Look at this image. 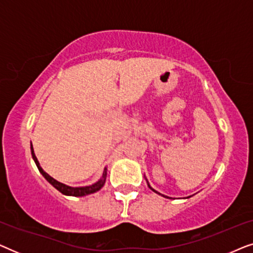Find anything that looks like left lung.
<instances>
[{"mask_svg": "<svg viewBox=\"0 0 253 253\" xmlns=\"http://www.w3.org/2000/svg\"><path fill=\"white\" fill-rule=\"evenodd\" d=\"M148 188H150L151 190H153V191H154V192H157V193H159L158 191H155V190H154V189H152V188H151V186H150V184H148ZM159 195H160V193H159Z\"/></svg>", "mask_w": 253, "mask_h": 253, "instance_id": "8db88e82", "label": "left lung"}]
</instances>
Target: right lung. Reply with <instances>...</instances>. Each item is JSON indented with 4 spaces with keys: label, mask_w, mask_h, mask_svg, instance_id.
Listing matches in <instances>:
<instances>
[{
    "label": "right lung",
    "mask_w": 253,
    "mask_h": 253,
    "mask_svg": "<svg viewBox=\"0 0 253 253\" xmlns=\"http://www.w3.org/2000/svg\"><path fill=\"white\" fill-rule=\"evenodd\" d=\"M31 152H32V158H33V160H34V162H36L38 169H39V171L41 172V174H42L43 177L46 178L47 181L49 182L50 184L53 185L55 189H57L58 191H60L61 193H63V195H65V196L82 197V196L89 195V193H94V192H96V191H99V190L101 189L102 186H103V184H105V182H106V175H107L106 168H105V170H103L102 178L100 179L99 182H96L95 184H93V185H89V186H82V188H71V186H68V185H65V184H62V183L57 182L56 179H54L53 177H51V176L48 175L47 172L44 171L43 169L40 167L39 161H38L36 154H34L32 144H31Z\"/></svg>",
    "instance_id": "add662e5"
}]
</instances>
